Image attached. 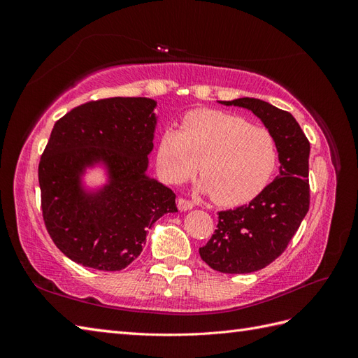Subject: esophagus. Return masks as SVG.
<instances>
[{
	"mask_svg": "<svg viewBox=\"0 0 358 358\" xmlns=\"http://www.w3.org/2000/svg\"><path fill=\"white\" fill-rule=\"evenodd\" d=\"M178 208H179L180 212H187V210H191L194 208V204L189 200H185V199L179 197L178 199Z\"/></svg>",
	"mask_w": 358,
	"mask_h": 358,
	"instance_id": "34e87169",
	"label": "esophagus"
}]
</instances>
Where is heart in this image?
I'll return each mask as SVG.
<instances>
[{
    "label": "heart",
    "instance_id": "heart-1",
    "mask_svg": "<svg viewBox=\"0 0 358 358\" xmlns=\"http://www.w3.org/2000/svg\"><path fill=\"white\" fill-rule=\"evenodd\" d=\"M276 162V142L267 128L216 109L188 112L179 131L164 129L157 146V169L162 179L179 185L197 169L200 191L227 208L259 196L272 179Z\"/></svg>",
    "mask_w": 358,
    "mask_h": 358
}]
</instances>
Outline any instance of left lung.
Returning <instances> with one entry per match:
<instances>
[{"mask_svg": "<svg viewBox=\"0 0 358 358\" xmlns=\"http://www.w3.org/2000/svg\"><path fill=\"white\" fill-rule=\"evenodd\" d=\"M251 110L272 133L279 175L263 192L241 208L222 210L218 229L199 249L203 262L221 273H251L285 251L309 210L310 145L291 113L258 99L221 101Z\"/></svg>", "mask_w": 358, "mask_h": 358, "instance_id": "left-lung-1", "label": "left lung"}]
</instances>
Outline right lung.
I'll list each match as a JSON object with an SVG mask.
<instances>
[{
  "label": "right lung",
  "mask_w": 358,
  "mask_h": 358,
  "mask_svg": "<svg viewBox=\"0 0 358 358\" xmlns=\"http://www.w3.org/2000/svg\"><path fill=\"white\" fill-rule=\"evenodd\" d=\"M157 101L115 96L74 107L53 125L38 164L43 220L59 251L85 267L116 272L131 264L148 229L178 212L170 188L146 175ZM101 162L110 180L85 190L86 166Z\"/></svg>",
  "instance_id": "1"
}]
</instances>
